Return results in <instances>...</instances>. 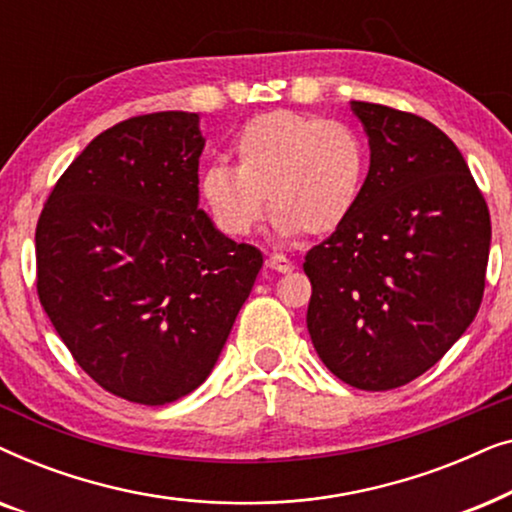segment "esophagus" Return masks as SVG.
<instances>
[{"mask_svg": "<svg viewBox=\"0 0 512 512\" xmlns=\"http://www.w3.org/2000/svg\"><path fill=\"white\" fill-rule=\"evenodd\" d=\"M265 265H268V268L275 270V272H291L293 270V263L284 254H270L268 261H265Z\"/></svg>", "mask_w": 512, "mask_h": 512, "instance_id": "obj_1", "label": "esophagus"}]
</instances>
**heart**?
<instances>
[{"instance_id":"heart-1","label":"heart","mask_w":512,"mask_h":512,"mask_svg":"<svg viewBox=\"0 0 512 512\" xmlns=\"http://www.w3.org/2000/svg\"><path fill=\"white\" fill-rule=\"evenodd\" d=\"M235 167L212 163L200 177L216 228L244 237L261 221L265 195L279 235H326L359 205L370 172L366 139L352 125L277 109L251 118L230 142Z\"/></svg>"}]
</instances>
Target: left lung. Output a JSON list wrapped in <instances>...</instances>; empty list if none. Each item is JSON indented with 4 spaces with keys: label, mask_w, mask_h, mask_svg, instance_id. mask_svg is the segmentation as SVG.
I'll return each instance as SVG.
<instances>
[{
    "label": "left lung",
    "mask_w": 512,
    "mask_h": 512,
    "mask_svg": "<svg viewBox=\"0 0 512 512\" xmlns=\"http://www.w3.org/2000/svg\"><path fill=\"white\" fill-rule=\"evenodd\" d=\"M370 144L354 214L307 251V331L335 377L403 387L443 359L485 293L492 221L461 151L410 111L352 102Z\"/></svg>",
    "instance_id": "obj_1"
}]
</instances>
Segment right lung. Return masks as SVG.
Masks as SVG:
<instances>
[{
  "instance_id": "right-lung-1",
  "label": "right lung",
  "mask_w": 512,
  "mask_h": 512,
  "mask_svg": "<svg viewBox=\"0 0 512 512\" xmlns=\"http://www.w3.org/2000/svg\"><path fill=\"white\" fill-rule=\"evenodd\" d=\"M198 114L156 111L97 135L37 223L39 303L83 373L165 405L212 373L263 265L200 209Z\"/></svg>"
}]
</instances>
